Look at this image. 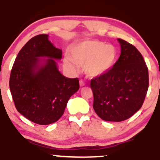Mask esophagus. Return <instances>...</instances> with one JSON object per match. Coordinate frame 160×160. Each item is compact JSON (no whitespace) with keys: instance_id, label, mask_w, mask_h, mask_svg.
<instances>
[{"instance_id":"34e87169","label":"esophagus","mask_w":160,"mask_h":160,"mask_svg":"<svg viewBox=\"0 0 160 160\" xmlns=\"http://www.w3.org/2000/svg\"><path fill=\"white\" fill-rule=\"evenodd\" d=\"M85 84H86V82H84V80H80V86H85Z\"/></svg>"}]
</instances>
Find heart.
<instances>
[{
    "label": "heart",
    "mask_w": 160,
    "mask_h": 160,
    "mask_svg": "<svg viewBox=\"0 0 160 160\" xmlns=\"http://www.w3.org/2000/svg\"><path fill=\"white\" fill-rule=\"evenodd\" d=\"M117 58V50L113 45L97 40L84 41L74 45L71 49V57L65 56L64 65L72 72L78 65H84L89 77H98L112 68Z\"/></svg>",
    "instance_id": "obj_1"
}]
</instances>
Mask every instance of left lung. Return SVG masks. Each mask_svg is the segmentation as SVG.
<instances>
[{
	"label": "left lung",
	"instance_id": "left-lung-1",
	"mask_svg": "<svg viewBox=\"0 0 160 160\" xmlns=\"http://www.w3.org/2000/svg\"><path fill=\"white\" fill-rule=\"evenodd\" d=\"M119 59L105 74L90 82L97 115L105 121L121 122L130 118L141 108L149 86L148 68L138 49L118 39Z\"/></svg>",
	"mask_w": 160,
	"mask_h": 160
}]
</instances>
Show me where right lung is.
Instances as JSON below:
<instances>
[{
  "instance_id": "obj_1",
  "label": "right lung",
  "mask_w": 160,
  "mask_h": 160,
  "mask_svg": "<svg viewBox=\"0 0 160 160\" xmlns=\"http://www.w3.org/2000/svg\"><path fill=\"white\" fill-rule=\"evenodd\" d=\"M62 55L47 34H39L25 43L12 65L10 89L15 107L34 123L49 125L59 120L80 88L78 78H66L58 70L56 60Z\"/></svg>"
}]
</instances>
